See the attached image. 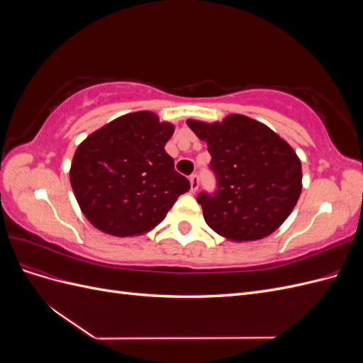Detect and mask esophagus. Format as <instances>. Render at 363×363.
<instances>
[{"mask_svg": "<svg viewBox=\"0 0 363 363\" xmlns=\"http://www.w3.org/2000/svg\"><path fill=\"white\" fill-rule=\"evenodd\" d=\"M189 182H191V191H192V192L199 191V186H200V177H199V174H192L191 177H189Z\"/></svg>", "mask_w": 363, "mask_h": 363, "instance_id": "1", "label": "esophagus"}]
</instances>
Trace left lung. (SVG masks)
Segmentation results:
<instances>
[{
    "mask_svg": "<svg viewBox=\"0 0 363 363\" xmlns=\"http://www.w3.org/2000/svg\"><path fill=\"white\" fill-rule=\"evenodd\" d=\"M188 125L207 144L216 177V191L196 199L207 225L236 242L276 232L301 194V162L292 147L244 115L213 124L189 119Z\"/></svg>",
    "mask_w": 363,
    "mask_h": 363,
    "instance_id": "1",
    "label": "left lung"
}]
</instances>
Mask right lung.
I'll return each instance as SVG.
<instances>
[{"mask_svg": "<svg viewBox=\"0 0 363 363\" xmlns=\"http://www.w3.org/2000/svg\"><path fill=\"white\" fill-rule=\"evenodd\" d=\"M174 125L156 113L119 116L77 148L71 186L82 212L98 230L135 236L160 224L179 196L191 188L174 168L164 145Z\"/></svg>", "mask_w": 363, "mask_h": 363, "instance_id": "obj_1", "label": "right lung"}]
</instances>
